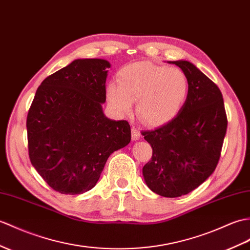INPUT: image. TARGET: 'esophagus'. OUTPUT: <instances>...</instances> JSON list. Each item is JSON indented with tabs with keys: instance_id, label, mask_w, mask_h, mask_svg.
<instances>
[{
	"instance_id": "34e87169",
	"label": "esophagus",
	"mask_w": 250,
	"mask_h": 250,
	"mask_svg": "<svg viewBox=\"0 0 250 250\" xmlns=\"http://www.w3.org/2000/svg\"><path fill=\"white\" fill-rule=\"evenodd\" d=\"M141 136H142L141 131H139L137 127L132 126V139L133 141H137V139L141 138Z\"/></svg>"
}]
</instances>
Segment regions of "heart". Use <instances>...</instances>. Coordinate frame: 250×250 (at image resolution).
<instances>
[{
	"instance_id": "b5f03b06",
	"label": "heart",
	"mask_w": 250,
	"mask_h": 250,
	"mask_svg": "<svg viewBox=\"0 0 250 250\" xmlns=\"http://www.w3.org/2000/svg\"><path fill=\"white\" fill-rule=\"evenodd\" d=\"M105 94L115 113H131L137 101L139 119L159 126L169 123L182 109L188 95V80L179 68L134 62L121 69L118 83H109Z\"/></svg>"
}]
</instances>
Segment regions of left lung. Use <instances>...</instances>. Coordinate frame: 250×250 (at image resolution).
Masks as SVG:
<instances>
[{
  "label": "left lung",
  "instance_id": "left-lung-1",
  "mask_svg": "<svg viewBox=\"0 0 250 250\" xmlns=\"http://www.w3.org/2000/svg\"><path fill=\"white\" fill-rule=\"evenodd\" d=\"M172 63L188 80L187 101L169 123L142 132L152 148L151 160L143 167L145 181L155 194L168 198L188 194L212 175L228 125L217 85L188 61Z\"/></svg>",
  "mask_w": 250,
  "mask_h": 250
}]
</instances>
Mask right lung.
I'll return each mask as SVG.
<instances>
[{
	"label": "right lung",
	"instance_id": "right-lung-1",
	"mask_svg": "<svg viewBox=\"0 0 250 250\" xmlns=\"http://www.w3.org/2000/svg\"><path fill=\"white\" fill-rule=\"evenodd\" d=\"M109 62L75 60L40 84L26 118L28 155L50 188L79 195L97 184L108 156L131 142L126 120L105 117Z\"/></svg>",
	"mask_w": 250,
	"mask_h": 250
}]
</instances>
